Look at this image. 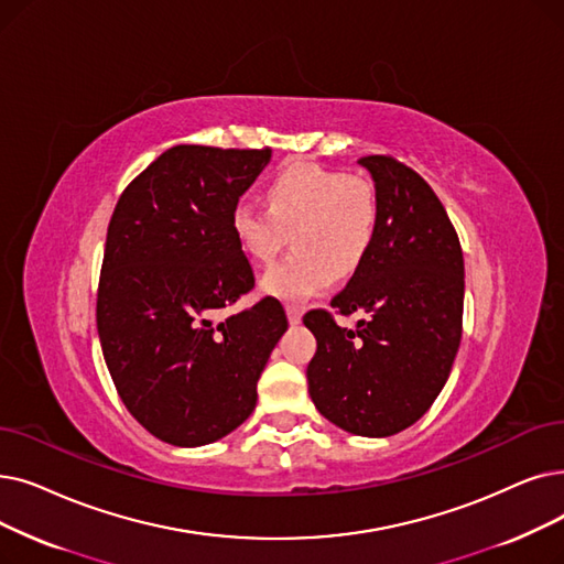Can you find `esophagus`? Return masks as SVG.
<instances>
[{"label": "esophagus", "mask_w": 564, "mask_h": 564, "mask_svg": "<svg viewBox=\"0 0 564 564\" xmlns=\"http://www.w3.org/2000/svg\"><path fill=\"white\" fill-rule=\"evenodd\" d=\"M285 313H288V321L292 323V325H297L300 321H302V306H297V304H285Z\"/></svg>", "instance_id": "34e87169"}]
</instances>
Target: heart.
I'll return each instance as SVG.
<instances>
[{
    "label": "heart",
    "instance_id": "obj_1",
    "mask_svg": "<svg viewBox=\"0 0 564 564\" xmlns=\"http://www.w3.org/2000/svg\"><path fill=\"white\" fill-rule=\"evenodd\" d=\"M267 209L241 203L232 212L239 249L269 264L295 241L283 262L262 279V290L279 300H306L329 288L334 276H350L369 256L378 232V193L371 180L346 175L317 163H295L269 180Z\"/></svg>",
    "mask_w": 564,
    "mask_h": 564
}]
</instances>
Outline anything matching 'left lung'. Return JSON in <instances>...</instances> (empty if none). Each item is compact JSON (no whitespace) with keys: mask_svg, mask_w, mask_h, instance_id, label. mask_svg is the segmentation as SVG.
<instances>
[{"mask_svg":"<svg viewBox=\"0 0 564 564\" xmlns=\"http://www.w3.org/2000/svg\"><path fill=\"white\" fill-rule=\"evenodd\" d=\"M378 193V232L332 300L336 315L369 313L355 329L313 308L317 350L308 394L323 417L366 437L417 422L443 391L463 332V251L426 180L389 154L361 156Z\"/></svg>","mask_w":564,"mask_h":564,"instance_id":"obj_1","label":"left lung"}]
</instances>
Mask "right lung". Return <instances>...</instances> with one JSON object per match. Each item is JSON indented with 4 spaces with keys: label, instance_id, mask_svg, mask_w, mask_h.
<instances>
[{
    "label": "right lung",
    "instance_id": "right-lung-1",
    "mask_svg": "<svg viewBox=\"0 0 564 564\" xmlns=\"http://www.w3.org/2000/svg\"><path fill=\"white\" fill-rule=\"evenodd\" d=\"M269 159V147H170L112 212L96 327L119 399L167 445H209L247 422L288 329L276 297L214 321L256 285L232 212Z\"/></svg>",
    "mask_w": 564,
    "mask_h": 564
}]
</instances>
